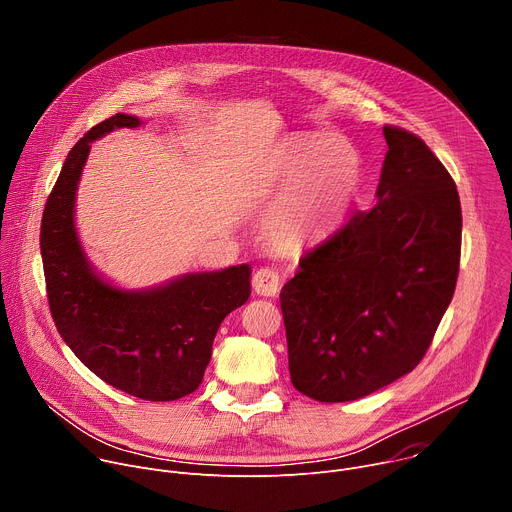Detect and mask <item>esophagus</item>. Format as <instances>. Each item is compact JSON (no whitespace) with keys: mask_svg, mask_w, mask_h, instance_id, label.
<instances>
[{"mask_svg":"<svg viewBox=\"0 0 512 512\" xmlns=\"http://www.w3.org/2000/svg\"><path fill=\"white\" fill-rule=\"evenodd\" d=\"M279 287H281V279L279 273L273 267H261L255 271L253 275V289L257 296H277L279 294Z\"/></svg>","mask_w":512,"mask_h":512,"instance_id":"1","label":"esophagus"}]
</instances>
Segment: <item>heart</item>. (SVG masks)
<instances>
[{
  "label": "heart",
  "mask_w": 512,
  "mask_h": 512,
  "mask_svg": "<svg viewBox=\"0 0 512 512\" xmlns=\"http://www.w3.org/2000/svg\"><path fill=\"white\" fill-rule=\"evenodd\" d=\"M273 172L285 188L265 214V231L283 249H302L346 212L358 184V158L336 135L296 133L277 152Z\"/></svg>",
  "instance_id": "1"
}]
</instances>
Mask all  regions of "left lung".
I'll use <instances>...</instances> for the list:
<instances>
[{
    "instance_id": "1",
    "label": "left lung",
    "mask_w": 512,
    "mask_h": 512,
    "mask_svg": "<svg viewBox=\"0 0 512 512\" xmlns=\"http://www.w3.org/2000/svg\"><path fill=\"white\" fill-rule=\"evenodd\" d=\"M377 204L300 259L281 294L289 375L322 403L367 397L411 373L460 269L456 182L425 141L385 125Z\"/></svg>"
}]
</instances>
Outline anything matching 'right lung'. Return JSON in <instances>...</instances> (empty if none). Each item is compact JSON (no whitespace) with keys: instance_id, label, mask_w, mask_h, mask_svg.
Listing matches in <instances>:
<instances>
[{"instance_id":"1","label":"right lung","mask_w":512,"mask_h":512,"mask_svg":"<svg viewBox=\"0 0 512 512\" xmlns=\"http://www.w3.org/2000/svg\"><path fill=\"white\" fill-rule=\"evenodd\" d=\"M117 113L95 125L66 156L40 227L48 304L58 334L107 385L145 401H176L202 383L221 322L251 296V267L186 273L152 289H119L87 259L75 200L91 143L119 127Z\"/></svg>"}]
</instances>
